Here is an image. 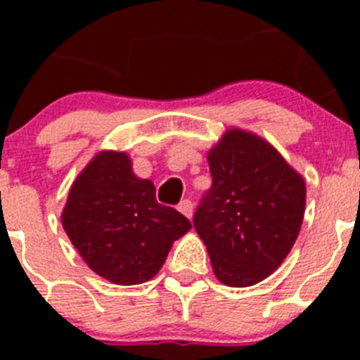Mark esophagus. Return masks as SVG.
Masks as SVG:
<instances>
[{"label": "esophagus", "instance_id": "1", "mask_svg": "<svg viewBox=\"0 0 360 360\" xmlns=\"http://www.w3.org/2000/svg\"><path fill=\"white\" fill-rule=\"evenodd\" d=\"M178 211L182 212L184 216L191 218L193 216V202L191 200H182V202L178 203Z\"/></svg>", "mask_w": 360, "mask_h": 360}]
</instances>
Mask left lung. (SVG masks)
Here are the masks:
<instances>
[{"label":"left lung","instance_id":"8db88e82","mask_svg":"<svg viewBox=\"0 0 360 360\" xmlns=\"http://www.w3.org/2000/svg\"><path fill=\"white\" fill-rule=\"evenodd\" d=\"M212 186L193 216L216 278L250 287L288 256L303 224L304 180L269 142L231 129L209 151Z\"/></svg>","mask_w":360,"mask_h":360}]
</instances>
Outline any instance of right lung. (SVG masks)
Instances as JSON below:
<instances>
[{
	"instance_id": "obj_1",
	"label": "right lung",
	"mask_w": 360,
	"mask_h": 360,
	"mask_svg": "<svg viewBox=\"0 0 360 360\" xmlns=\"http://www.w3.org/2000/svg\"><path fill=\"white\" fill-rule=\"evenodd\" d=\"M63 227L95 274L139 285L162 269L191 221L157 202L153 182L133 173L126 153L103 151L73 182Z\"/></svg>"
}]
</instances>
